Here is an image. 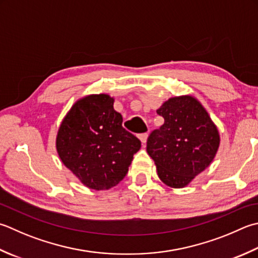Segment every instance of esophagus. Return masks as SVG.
I'll return each instance as SVG.
<instances>
[{"label":"esophagus","mask_w":258,"mask_h":258,"mask_svg":"<svg viewBox=\"0 0 258 258\" xmlns=\"http://www.w3.org/2000/svg\"><path fill=\"white\" fill-rule=\"evenodd\" d=\"M139 139H140L141 142H142V144H145V143H146V140H148V133L141 134V135L139 136Z\"/></svg>","instance_id":"1"}]
</instances>
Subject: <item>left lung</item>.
<instances>
[{
	"label": "left lung",
	"mask_w": 258,
	"mask_h": 258,
	"mask_svg": "<svg viewBox=\"0 0 258 258\" xmlns=\"http://www.w3.org/2000/svg\"><path fill=\"white\" fill-rule=\"evenodd\" d=\"M156 113L163 125L150 134L146 151L158 175L171 188H184L215 159L220 144L217 126L194 96L171 97Z\"/></svg>",
	"instance_id": "left-lung-1"
}]
</instances>
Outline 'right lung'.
Wrapping results in <instances>:
<instances>
[{
  "instance_id": "1",
  "label": "right lung",
  "mask_w": 258,
  "mask_h": 258,
  "mask_svg": "<svg viewBox=\"0 0 258 258\" xmlns=\"http://www.w3.org/2000/svg\"><path fill=\"white\" fill-rule=\"evenodd\" d=\"M107 94L78 99L62 119L55 139L60 160L89 189L108 190L124 179L140 140L123 126Z\"/></svg>"
}]
</instances>
